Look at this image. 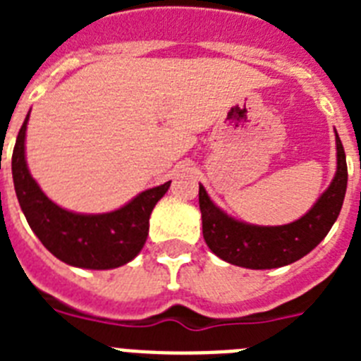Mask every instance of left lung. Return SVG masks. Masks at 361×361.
I'll list each match as a JSON object with an SVG mask.
<instances>
[{
    "instance_id": "obj_1",
    "label": "left lung",
    "mask_w": 361,
    "mask_h": 361,
    "mask_svg": "<svg viewBox=\"0 0 361 361\" xmlns=\"http://www.w3.org/2000/svg\"><path fill=\"white\" fill-rule=\"evenodd\" d=\"M336 133V130H334ZM347 190V162L336 133V173L312 208L291 224H247L220 209L199 184L202 235L209 250L233 266L273 269L296 262L311 253L336 222Z\"/></svg>"
}]
</instances>
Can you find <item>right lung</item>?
I'll return each mask as SVG.
<instances>
[{
  "mask_svg": "<svg viewBox=\"0 0 361 361\" xmlns=\"http://www.w3.org/2000/svg\"><path fill=\"white\" fill-rule=\"evenodd\" d=\"M28 114L16 139L12 177L21 212L41 244L61 262L82 269H116L141 253L149 215L171 180L149 188L108 213H75L57 206L32 177L25 157Z\"/></svg>",
  "mask_w": 361,
  "mask_h": 361,
  "instance_id": "obj_1",
  "label": "right lung"
}]
</instances>
